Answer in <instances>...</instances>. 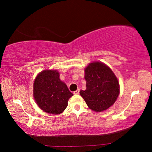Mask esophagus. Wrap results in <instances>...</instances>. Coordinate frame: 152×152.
<instances>
[{
    "label": "esophagus",
    "mask_w": 152,
    "mask_h": 152,
    "mask_svg": "<svg viewBox=\"0 0 152 152\" xmlns=\"http://www.w3.org/2000/svg\"><path fill=\"white\" fill-rule=\"evenodd\" d=\"M80 93V89H78L76 90V91H75L74 92V95H78Z\"/></svg>",
    "instance_id": "esophagus-1"
}]
</instances>
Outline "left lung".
<instances>
[{
  "label": "left lung",
  "instance_id": "obj_1",
  "mask_svg": "<svg viewBox=\"0 0 152 152\" xmlns=\"http://www.w3.org/2000/svg\"><path fill=\"white\" fill-rule=\"evenodd\" d=\"M86 89L80 95L88 107L95 112L106 110L114 104L119 94L117 77L102 62L89 63L85 69Z\"/></svg>",
  "mask_w": 152,
  "mask_h": 152
}]
</instances>
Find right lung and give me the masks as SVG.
Masks as SVG:
<instances>
[{
    "label": "right lung",
    "mask_w": 152,
    "mask_h": 152,
    "mask_svg": "<svg viewBox=\"0 0 152 152\" xmlns=\"http://www.w3.org/2000/svg\"><path fill=\"white\" fill-rule=\"evenodd\" d=\"M72 95L66 85L60 80L57 70L42 71L34 80V100L39 108L48 114L56 115L62 113Z\"/></svg>",
    "instance_id": "obj_1"
}]
</instances>
